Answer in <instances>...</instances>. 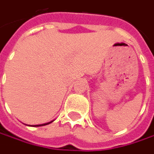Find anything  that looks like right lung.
I'll use <instances>...</instances> for the list:
<instances>
[{"instance_id": "1", "label": "right lung", "mask_w": 154, "mask_h": 154, "mask_svg": "<svg viewBox=\"0 0 154 154\" xmlns=\"http://www.w3.org/2000/svg\"><path fill=\"white\" fill-rule=\"evenodd\" d=\"M53 121H51V122H48V123H46V124H42V125H32L33 127H39V126H44V125H49V124H51ZM30 126V125H29Z\"/></svg>"}]
</instances>
